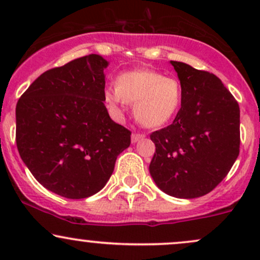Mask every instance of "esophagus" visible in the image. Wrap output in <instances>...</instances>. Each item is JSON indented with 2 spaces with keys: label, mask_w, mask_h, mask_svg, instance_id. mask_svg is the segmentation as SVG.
<instances>
[{
  "label": "esophagus",
  "mask_w": 260,
  "mask_h": 260,
  "mask_svg": "<svg viewBox=\"0 0 260 260\" xmlns=\"http://www.w3.org/2000/svg\"><path fill=\"white\" fill-rule=\"evenodd\" d=\"M144 137H145V134H143V133H133L132 134V143L139 142V140L144 138Z\"/></svg>",
  "instance_id": "esophagus-1"
}]
</instances>
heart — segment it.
<instances>
[{
  "label": "heart",
  "instance_id": "1",
  "mask_svg": "<svg viewBox=\"0 0 260 260\" xmlns=\"http://www.w3.org/2000/svg\"><path fill=\"white\" fill-rule=\"evenodd\" d=\"M104 101L115 115H121L126 103L136 104L134 115L140 123L160 127L180 109L182 88L177 79L156 71H129L116 78V86H106Z\"/></svg>",
  "mask_w": 260,
  "mask_h": 260
}]
</instances>
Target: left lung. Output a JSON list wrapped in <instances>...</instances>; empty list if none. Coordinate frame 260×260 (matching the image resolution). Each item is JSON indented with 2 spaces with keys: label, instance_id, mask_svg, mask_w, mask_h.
<instances>
[{
  "label": "left lung",
  "instance_id": "1",
  "mask_svg": "<svg viewBox=\"0 0 260 260\" xmlns=\"http://www.w3.org/2000/svg\"><path fill=\"white\" fill-rule=\"evenodd\" d=\"M182 88L174 122L150 134L151 177L166 194L192 199L221 182L240 154V106L213 73L171 61Z\"/></svg>",
  "mask_w": 260,
  "mask_h": 260
}]
</instances>
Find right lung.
Masks as SVG:
<instances>
[{"label":"right lung","mask_w":260,"mask_h":260,"mask_svg":"<svg viewBox=\"0 0 260 260\" xmlns=\"http://www.w3.org/2000/svg\"><path fill=\"white\" fill-rule=\"evenodd\" d=\"M109 62L88 55L46 71L16 107L20 157L40 184L70 199L105 187L131 132L111 120L104 105Z\"/></svg>","instance_id":"obj_1"}]
</instances>
